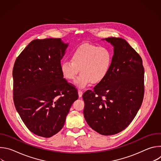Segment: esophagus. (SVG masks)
I'll return each instance as SVG.
<instances>
[{
    "label": "esophagus",
    "mask_w": 161,
    "mask_h": 161,
    "mask_svg": "<svg viewBox=\"0 0 161 161\" xmlns=\"http://www.w3.org/2000/svg\"><path fill=\"white\" fill-rule=\"evenodd\" d=\"M82 95H83V92L80 90H78V96L80 97H82Z\"/></svg>",
    "instance_id": "34e87169"
}]
</instances>
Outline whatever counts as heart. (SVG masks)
<instances>
[{
    "label": "heart",
    "instance_id": "1",
    "mask_svg": "<svg viewBox=\"0 0 161 161\" xmlns=\"http://www.w3.org/2000/svg\"><path fill=\"white\" fill-rule=\"evenodd\" d=\"M112 62L111 52L106 48L91 44H83L72 53L71 60L62 62L60 65L63 76L73 80L79 71L81 73L74 84L83 88L90 82L97 84L107 76Z\"/></svg>",
    "mask_w": 161,
    "mask_h": 161
}]
</instances>
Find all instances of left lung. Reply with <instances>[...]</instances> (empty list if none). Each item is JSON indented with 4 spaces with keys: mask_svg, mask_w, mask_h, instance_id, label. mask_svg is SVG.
<instances>
[{
    "mask_svg": "<svg viewBox=\"0 0 161 161\" xmlns=\"http://www.w3.org/2000/svg\"><path fill=\"white\" fill-rule=\"evenodd\" d=\"M113 47L106 77L83 94L84 117L98 133L109 136L124 130L140 109L144 96L142 59L124 39H103Z\"/></svg>",
    "mask_w": 161,
    "mask_h": 161,
    "instance_id": "8db88e82",
    "label": "left lung"
}]
</instances>
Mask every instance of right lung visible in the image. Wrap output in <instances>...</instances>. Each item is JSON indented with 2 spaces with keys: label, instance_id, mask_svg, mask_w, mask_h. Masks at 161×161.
Instances as JSON below:
<instances>
[{
  "label": "right lung",
  "instance_id": "add662e5",
  "mask_svg": "<svg viewBox=\"0 0 161 161\" xmlns=\"http://www.w3.org/2000/svg\"><path fill=\"white\" fill-rule=\"evenodd\" d=\"M69 43L61 39H36L16 58L13 71L15 108L34 134L50 137L64 127L77 90L61 72Z\"/></svg>",
  "mask_w": 161,
  "mask_h": 161
}]
</instances>
